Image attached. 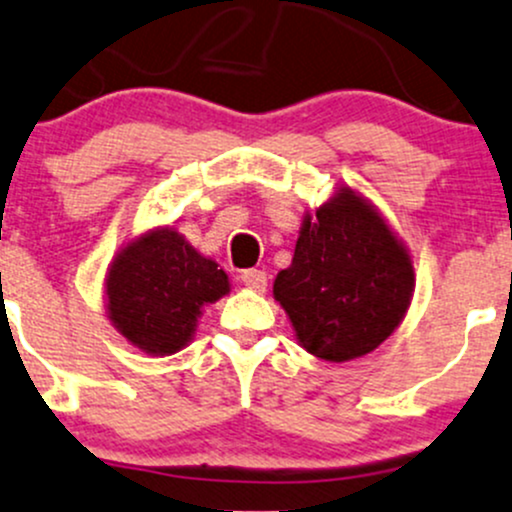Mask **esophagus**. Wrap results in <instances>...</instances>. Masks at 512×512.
<instances>
[{
    "label": "esophagus",
    "mask_w": 512,
    "mask_h": 512,
    "mask_svg": "<svg viewBox=\"0 0 512 512\" xmlns=\"http://www.w3.org/2000/svg\"><path fill=\"white\" fill-rule=\"evenodd\" d=\"M240 282H243L247 289L252 291H265L267 289V274L262 272V269H245V272H240Z\"/></svg>",
    "instance_id": "esophagus-1"
}]
</instances>
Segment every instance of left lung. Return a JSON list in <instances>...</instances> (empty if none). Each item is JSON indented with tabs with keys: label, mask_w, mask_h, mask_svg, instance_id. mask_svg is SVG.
<instances>
[{
	"label": "left lung",
	"mask_w": 512,
	"mask_h": 512,
	"mask_svg": "<svg viewBox=\"0 0 512 512\" xmlns=\"http://www.w3.org/2000/svg\"><path fill=\"white\" fill-rule=\"evenodd\" d=\"M413 262L384 218L342 187L306 216L294 260L274 279L306 352L347 362L376 350L398 328L413 296Z\"/></svg>",
	"instance_id": "8db88e82"
}]
</instances>
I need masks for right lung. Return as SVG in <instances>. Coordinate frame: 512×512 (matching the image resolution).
I'll use <instances>...</instances> for the list:
<instances>
[{"label": "right lung", "instance_id": "obj_1", "mask_svg": "<svg viewBox=\"0 0 512 512\" xmlns=\"http://www.w3.org/2000/svg\"><path fill=\"white\" fill-rule=\"evenodd\" d=\"M228 291V274L174 228L150 230L128 243L106 274L111 323L148 355L182 350L201 308Z\"/></svg>", "mask_w": 512, "mask_h": 512}]
</instances>
